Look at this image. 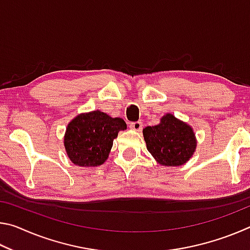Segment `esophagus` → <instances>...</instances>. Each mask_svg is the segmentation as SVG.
Listing matches in <instances>:
<instances>
[{
	"instance_id": "esophagus-1",
	"label": "esophagus",
	"mask_w": 250,
	"mask_h": 250,
	"mask_svg": "<svg viewBox=\"0 0 250 250\" xmlns=\"http://www.w3.org/2000/svg\"><path fill=\"white\" fill-rule=\"evenodd\" d=\"M130 128L134 130V131H141L142 129V124L141 121H135V122H131L130 124Z\"/></svg>"
}]
</instances>
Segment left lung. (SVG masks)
<instances>
[{
  "instance_id": "obj_1",
  "label": "left lung",
  "mask_w": 250,
  "mask_h": 250,
  "mask_svg": "<svg viewBox=\"0 0 250 250\" xmlns=\"http://www.w3.org/2000/svg\"><path fill=\"white\" fill-rule=\"evenodd\" d=\"M146 149L160 166L181 167L192 158L197 140L191 125L167 113L160 124L143 129Z\"/></svg>"
}]
</instances>
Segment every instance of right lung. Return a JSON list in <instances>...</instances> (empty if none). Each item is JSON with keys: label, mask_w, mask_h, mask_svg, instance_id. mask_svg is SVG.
<instances>
[{"label": "right lung", "mask_w": 250, "mask_h": 250, "mask_svg": "<svg viewBox=\"0 0 250 250\" xmlns=\"http://www.w3.org/2000/svg\"><path fill=\"white\" fill-rule=\"evenodd\" d=\"M126 124L121 118H112L100 110L80 113L66 128L64 146L75 166L96 167L105 162L119 131Z\"/></svg>", "instance_id": "add662e5"}]
</instances>
